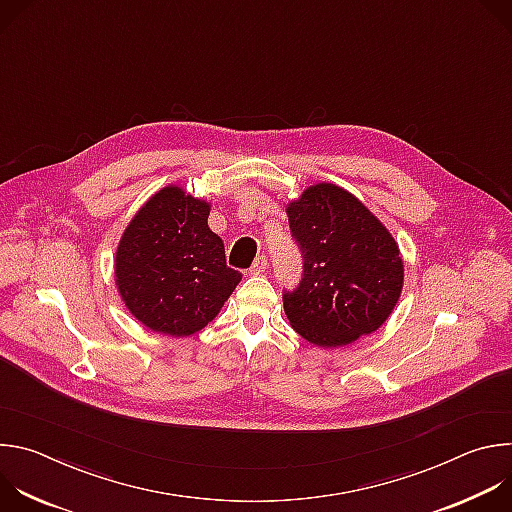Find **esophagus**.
Segmentation results:
<instances>
[{
    "label": "esophagus",
    "mask_w": 512,
    "mask_h": 512,
    "mask_svg": "<svg viewBox=\"0 0 512 512\" xmlns=\"http://www.w3.org/2000/svg\"><path fill=\"white\" fill-rule=\"evenodd\" d=\"M267 265H269V263H267V257H265V255H259V257L255 259V263L251 265L249 273H251V275H261V273L267 269Z\"/></svg>",
    "instance_id": "1"
}]
</instances>
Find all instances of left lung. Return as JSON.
I'll list each match as a JSON object with an SVG mask.
<instances>
[{"instance_id": "8db88e82", "label": "left lung", "mask_w": 512, "mask_h": 512, "mask_svg": "<svg viewBox=\"0 0 512 512\" xmlns=\"http://www.w3.org/2000/svg\"><path fill=\"white\" fill-rule=\"evenodd\" d=\"M287 216L304 259L300 283L283 289L291 328L324 348L375 332L403 287V261L391 233L334 184L310 186L287 206Z\"/></svg>"}]
</instances>
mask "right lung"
<instances>
[{"label": "right lung", "mask_w": 512, "mask_h": 512, "mask_svg": "<svg viewBox=\"0 0 512 512\" xmlns=\"http://www.w3.org/2000/svg\"><path fill=\"white\" fill-rule=\"evenodd\" d=\"M208 214L204 200L168 186L145 202L123 233L115 259L119 294L154 332L190 336L202 330L243 277L227 265Z\"/></svg>", "instance_id": "right-lung-1"}]
</instances>
